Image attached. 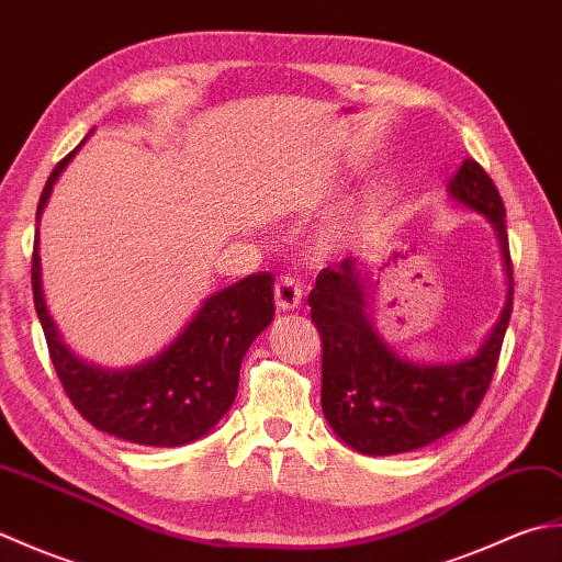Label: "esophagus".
Wrapping results in <instances>:
<instances>
[{
    "mask_svg": "<svg viewBox=\"0 0 562 562\" xmlns=\"http://www.w3.org/2000/svg\"><path fill=\"white\" fill-rule=\"evenodd\" d=\"M304 290L302 284L292 274H282V278L274 282V304H278L280 312H294L302 304Z\"/></svg>",
    "mask_w": 562,
    "mask_h": 562,
    "instance_id": "1",
    "label": "esophagus"
}]
</instances>
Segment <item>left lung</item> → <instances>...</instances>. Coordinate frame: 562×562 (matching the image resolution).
I'll return each mask as SVG.
<instances>
[{
  "label": "left lung",
  "instance_id": "left-lung-1",
  "mask_svg": "<svg viewBox=\"0 0 562 562\" xmlns=\"http://www.w3.org/2000/svg\"><path fill=\"white\" fill-rule=\"evenodd\" d=\"M447 193L493 224L507 272V300L473 355L453 362H413L379 336L369 312V272L355 258L318 272L308 294L324 340L321 408L345 445L367 457H393L432 445L471 420L493 372L512 314V258L505 205L491 176L465 159Z\"/></svg>",
  "mask_w": 562,
  "mask_h": 562
}]
</instances>
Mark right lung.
<instances>
[{
    "label": "right lung",
    "mask_w": 562,
    "mask_h": 562,
    "mask_svg": "<svg viewBox=\"0 0 562 562\" xmlns=\"http://www.w3.org/2000/svg\"><path fill=\"white\" fill-rule=\"evenodd\" d=\"M77 149L47 178L35 212L38 222L55 181ZM31 282L47 350L69 401L101 432L145 447H183L212 432L236 398L246 350L274 314L272 274H248L207 296L161 352L133 367L109 369L71 352L47 312L38 236L33 244Z\"/></svg>",
    "instance_id": "right-lung-1"
}]
</instances>
